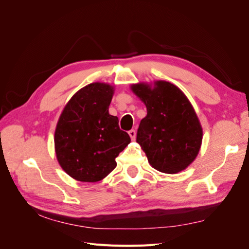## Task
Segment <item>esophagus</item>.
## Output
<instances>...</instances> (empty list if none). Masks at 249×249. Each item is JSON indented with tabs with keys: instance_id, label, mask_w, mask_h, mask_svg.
Returning <instances> with one entry per match:
<instances>
[{
	"instance_id": "34e87169",
	"label": "esophagus",
	"mask_w": 249,
	"mask_h": 249,
	"mask_svg": "<svg viewBox=\"0 0 249 249\" xmlns=\"http://www.w3.org/2000/svg\"><path fill=\"white\" fill-rule=\"evenodd\" d=\"M129 135H130V137H131V139L134 141L135 139H136V131L135 130H131V131H129Z\"/></svg>"
}]
</instances>
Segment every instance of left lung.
Instances as JSON below:
<instances>
[{
	"label": "left lung",
	"mask_w": 249,
	"mask_h": 249,
	"mask_svg": "<svg viewBox=\"0 0 249 249\" xmlns=\"http://www.w3.org/2000/svg\"><path fill=\"white\" fill-rule=\"evenodd\" d=\"M131 89L147 110L140 122L136 141L148 163L164 173L187 168L196 158L202 140L201 125L189 100L166 81L155 82L154 88L140 83Z\"/></svg>",
	"instance_id": "1"
}]
</instances>
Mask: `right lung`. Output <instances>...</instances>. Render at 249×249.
Here are the masks:
<instances>
[{
	"instance_id": "obj_1",
	"label": "right lung",
	"mask_w": 249,
	"mask_h": 249,
	"mask_svg": "<svg viewBox=\"0 0 249 249\" xmlns=\"http://www.w3.org/2000/svg\"><path fill=\"white\" fill-rule=\"evenodd\" d=\"M114 89L92 83L80 89L66 104L55 131L60 166L80 182H99L116 167L115 158L131 142L109 114Z\"/></svg>"
}]
</instances>
